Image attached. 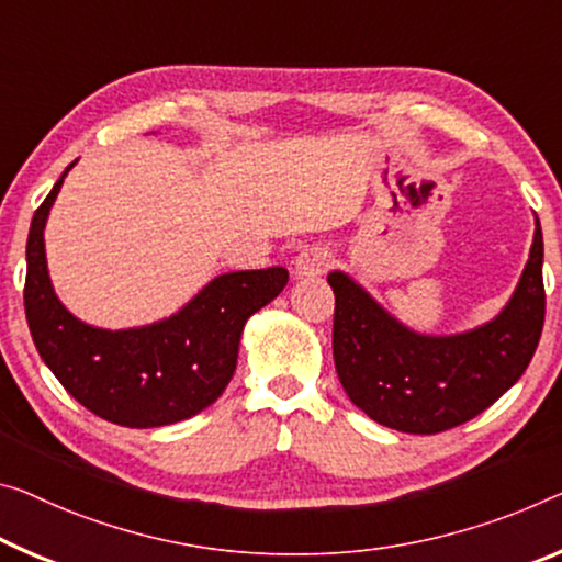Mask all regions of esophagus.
<instances>
[{"instance_id":"obj_1","label":"esophagus","mask_w":562,"mask_h":562,"mask_svg":"<svg viewBox=\"0 0 562 562\" xmlns=\"http://www.w3.org/2000/svg\"><path fill=\"white\" fill-rule=\"evenodd\" d=\"M331 261L334 258L326 248L308 246L296 256V261H293V273H296V279H308V276L324 273L331 266Z\"/></svg>"}]
</instances>
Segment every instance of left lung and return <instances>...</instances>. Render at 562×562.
<instances>
[{
  "mask_svg": "<svg viewBox=\"0 0 562 562\" xmlns=\"http://www.w3.org/2000/svg\"><path fill=\"white\" fill-rule=\"evenodd\" d=\"M334 289V364L344 392L379 425L437 435L497 402L528 369L546 322L542 231L535 218L530 258L492 322L452 336L417 334L376 304L344 271Z\"/></svg>",
  "mask_w": 562,
  "mask_h": 562,
  "instance_id": "left-lung-1",
  "label": "left lung"
}]
</instances>
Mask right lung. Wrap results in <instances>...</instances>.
Segmentation results:
<instances>
[{
    "instance_id": "right-lung-1",
    "label": "right lung",
    "mask_w": 562,
    "mask_h": 562,
    "mask_svg": "<svg viewBox=\"0 0 562 562\" xmlns=\"http://www.w3.org/2000/svg\"><path fill=\"white\" fill-rule=\"evenodd\" d=\"M67 170L30 226L24 314L34 347L59 384L112 425L148 429L193 417L228 386L246 322L279 296L289 271L215 276L178 314L137 329L85 324L57 299L45 256L47 215Z\"/></svg>"
}]
</instances>
